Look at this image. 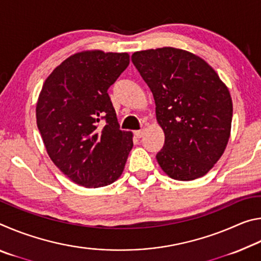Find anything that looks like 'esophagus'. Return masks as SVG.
<instances>
[{
  "label": "esophagus",
  "instance_id": "34e87169",
  "mask_svg": "<svg viewBox=\"0 0 261 261\" xmlns=\"http://www.w3.org/2000/svg\"><path fill=\"white\" fill-rule=\"evenodd\" d=\"M145 134V130H137L135 131V136L137 137V138H141V137L144 136Z\"/></svg>",
  "mask_w": 261,
  "mask_h": 261
}]
</instances>
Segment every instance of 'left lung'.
<instances>
[{"instance_id":"8db88e82","label":"left lung","mask_w":261,"mask_h":261,"mask_svg":"<svg viewBox=\"0 0 261 261\" xmlns=\"http://www.w3.org/2000/svg\"><path fill=\"white\" fill-rule=\"evenodd\" d=\"M132 63L151 88L165 145L158 163L169 177L193 180L222 156L231 130L228 87L201 57L174 47L136 51Z\"/></svg>"}]
</instances>
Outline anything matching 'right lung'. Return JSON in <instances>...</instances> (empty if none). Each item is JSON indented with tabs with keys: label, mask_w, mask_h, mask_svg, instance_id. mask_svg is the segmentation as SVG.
Returning <instances> with one entry per match:
<instances>
[{
	"label": "right lung",
	"mask_w": 261,
	"mask_h": 261,
	"mask_svg": "<svg viewBox=\"0 0 261 261\" xmlns=\"http://www.w3.org/2000/svg\"><path fill=\"white\" fill-rule=\"evenodd\" d=\"M129 63L127 53H76L53 70L39 94L37 125L48 155L84 188L115 182L134 146L107 93Z\"/></svg>",
	"instance_id": "add662e5"
}]
</instances>
